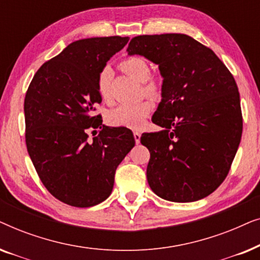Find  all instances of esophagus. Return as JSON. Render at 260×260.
<instances>
[{
  "instance_id": "34e87169",
  "label": "esophagus",
  "mask_w": 260,
  "mask_h": 260,
  "mask_svg": "<svg viewBox=\"0 0 260 260\" xmlns=\"http://www.w3.org/2000/svg\"><path fill=\"white\" fill-rule=\"evenodd\" d=\"M134 138H135V142H136V144H138V143H140V141H141V134L138 133V131H135Z\"/></svg>"
}]
</instances>
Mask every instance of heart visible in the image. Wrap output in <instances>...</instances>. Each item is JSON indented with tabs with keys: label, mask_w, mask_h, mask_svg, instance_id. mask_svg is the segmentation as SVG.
Wrapping results in <instances>:
<instances>
[{
	"label": "heart",
	"mask_w": 260,
	"mask_h": 260,
	"mask_svg": "<svg viewBox=\"0 0 260 260\" xmlns=\"http://www.w3.org/2000/svg\"><path fill=\"white\" fill-rule=\"evenodd\" d=\"M120 69L124 72L134 77L138 81H143V91L150 97H157L159 94V85L150 77V67L144 59L138 56H131L120 62ZM110 77L111 71L109 69L103 70L98 78V93L103 101L109 103L111 101L110 93ZM151 103L148 99H143L137 103L130 104H120L112 109L108 113V123L112 126L129 127V129H140L145 122L149 113L151 111Z\"/></svg>",
	"instance_id": "heart-1"
}]
</instances>
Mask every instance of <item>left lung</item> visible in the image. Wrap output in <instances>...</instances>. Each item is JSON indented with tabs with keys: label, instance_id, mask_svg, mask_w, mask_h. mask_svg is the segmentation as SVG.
Listing matches in <instances>:
<instances>
[{
	"label": "left lung",
	"instance_id": "left-lung-1",
	"mask_svg": "<svg viewBox=\"0 0 260 260\" xmlns=\"http://www.w3.org/2000/svg\"><path fill=\"white\" fill-rule=\"evenodd\" d=\"M126 51L158 65L163 78L152 116L163 130L141 137L150 151L151 190L173 202L208 197L226 179L243 133L233 76L211 48L186 34L140 35Z\"/></svg>",
	"mask_w": 260,
	"mask_h": 260
}]
</instances>
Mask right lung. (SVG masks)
Masks as SVG:
<instances>
[{
    "instance_id": "obj_1",
    "label": "right lung",
    "mask_w": 260,
    "mask_h": 260,
    "mask_svg": "<svg viewBox=\"0 0 260 260\" xmlns=\"http://www.w3.org/2000/svg\"><path fill=\"white\" fill-rule=\"evenodd\" d=\"M129 38L81 39L46 61L24 98L26 144L41 182L74 207H91L111 194L117 167L134 148L126 127L103 124L95 106L99 74ZM99 132L92 140L88 131Z\"/></svg>"
}]
</instances>
